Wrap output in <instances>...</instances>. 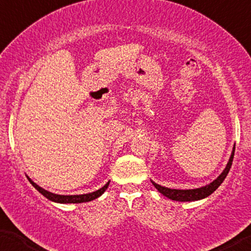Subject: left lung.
<instances>
[{
    "mask_svg": "<svg viewBox=\"0 0 251 251\" xmlns=\"http://www.w3.org/2000/svg\"><path fill=\"white\" fill-rule=\"evenodd\" d=\"M234 150H235V144L233 145L232 153H231V156L229 159V162H227V164H226V169L222 171V174L220 175L219 177L215 179V180L209 182V184L206 186L200 187V188H195V189H171V188H167V187H163L161 185L155 184V182L152 180L151 181H152L153 186H154L155 188L159 190V193H161L163 196L170 198V200H173V201H194L203 200V198L211 195L212 193H214L215 190L219 188V186L222 184L224 179H226L227 174H229L230 168H231V166H232Z\"/></svg>",
    "mask_w": 251,
    "mask_h": 251,
    "instance_id": "obj_1",
    "label": "left lung"
}]
</instances>
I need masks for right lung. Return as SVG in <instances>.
<instances>
[{"label": "right lung", "instance_id": "add662e5", "mask_svg": "<svg viewBox=\"0 0 251 251\" xmlns=\"http://www.w3.org/2000/svg\"><path fill=\"white\" fill-rule=\"evenodd\" d=\"M28 180L30 181V184H31L35 188L38 190V192L42 194L43 196H45L48 200L51 201H55V203H61V204H78V203H85V201H93L96 200V198H98L99 196H101L102 194L106 192V189L108 188V186H109V182L108 181L106 185L101 188L96 190V192L93 193H89V194H83V195H57V194H54V193H50L48 192V190L42 188V187H39L38 185L36 184V182H33L31 179L29 177Z\"/></svg>", "mask_w": 251, "mask_h": 251}]
</instances>
